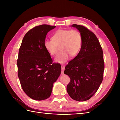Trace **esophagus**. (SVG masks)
I'll return each mask as SVG.
<instances>
[{
	"label": "esophagus",
	"instance_id": "esophagus-1",
	"mask_svg": "<svg viewBox=\"0 0 120 120\" xmlns=\"http://www.w3.org/2000/svg\"><path fill=\"white\" fill-rule=\"evenodd\" d=\"M61 71H62V73L64 74V69H65V66H64V65H61Z\"/></svg>",
	"mask_w": 120,
	"mask_h": 120
}]
</instances>
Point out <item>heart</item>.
Instances as JSON below:
<instances>
[{
  "label": "heart",
  "instance_id": "heart-1",
  "mask_svg": "<svg viewBox=\"0 0 120 120\" xmlns=\"http://www.w3.org/2000/svg\"><path fill=\"white\" fill-rule=\"evenodd\" d=\"M52 38V40H45L44 46L50 55L53 56L57 52V46L60 45L61 52L54 59L56 63H65L70 56H77L81 49L82 37L80 32L77 30H59L53 34Z\"/></svg>",
  "mask_w": 120,
  "mask_h": 120
}]
</instances>
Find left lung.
<instances>
[{
    "mask_svg": "<svg viewBox=\"0 0 120 120\" xmlns=\"http://www.w3.org/2000/svg\"><path fill=\"white\" fill-rule=\"evenodd\" d=\"M80 32L82 45L76 57L65 67L64 74L70 78L68 93L74 100H89L97 92L103 79L104 61L100 42L93 32L82 25L72 24Z\"/></svg>",
    "mask_w": 120,
    "mask_h": 120,
    "instance_id": "left-lung-1",
    "label": "left lung"
}]
</instances>
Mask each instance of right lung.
<instances>
[{"label":"right lung","instance_id":"add662e5","mask_svg":"<svg viewBox=\"0 0 120 120\" xmlns=\"http://www.w3.org/2000/svg\"><path fill=\"white\" fill-rule=\"evenodd\" d=\"M56 27L42 24L31 29L24 35L19 48L18 76L24 93L34 100L49 98L53 83L60 75V64L52 63L44 46L48 32Z\"/></svg>","mask_w":120,"mask_h":120}]
</instances>
